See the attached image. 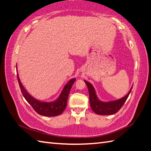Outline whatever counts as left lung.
<instances>
[{
    "label": "left lung",
    "instance_id": "obj_1",
    "mask_svg": "<svg viewBox=\"0 0 151 151\" xmlns=\"http://www.w3.org/2000/svg\"><path fill=\"white\" fill-rule=\"evenodd\" d=\"M84 82L86 83L89 90V101L91 109L96 114L100 115H112L116 113L127 100L132 88V87H131L127 95L120 99L110 101H100L98 98L95 89L92 84L86 80H84Z\"/></svg>",
    "mask_w": 151,
    "mask_h": 151
}]
</instances>
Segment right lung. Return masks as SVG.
I'll use <instances>...</instances> for the list:
<instances>
[{
    "instance_id": "add662e5",
    "label": "right lung",
    "mask_w": 151,
    "mask_h": 151,
    "mask_svg": "<svg viewBox=\"0 0 151 151\" xmlns=\"http://www.w3.org/2000/svg\"><path fill=\"white\" fill-rule=\"evenodd\" d=\"M17 79H18L21 92L27 102L31 105V106L38 114L45 116H56L61 114L63 113L67 106L70 90L76 80L75 78H72L65 84L62 91L57 100L50 101V102H46V101H42L37 100L27 93L20 82L18 73H17Z\"/></svg>"
}]
</instances>
